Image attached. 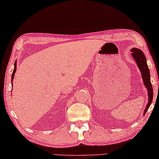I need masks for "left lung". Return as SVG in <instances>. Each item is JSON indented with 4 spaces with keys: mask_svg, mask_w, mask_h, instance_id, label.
Masks as SVG:
<instances>
[{
    "mask_svg": "<svg viewBox=\"0 0 159 159\" xmlns=\"http://www.w3.org/2000/svg\"><path fill=\"white\" fill-rule=\"evenodd\" d=\"M131 52H132L131 55H132L133 58L136 60L138 66H139L140 72H141L143 82H144L146 88L148 91L149 101L144 112L146 113L147 111L148 110L149 106L151 105L152 99H153V89H152V83L150 81V73H149V68L148 66V64H147V59L144 53L140 49L138 48L131 49Z\"/></svg>",
    "mask_w": 159,
    "mask_h": 159,
    "instance_id": "8db88e82",
    "label": "left lung"
}]
</instances>
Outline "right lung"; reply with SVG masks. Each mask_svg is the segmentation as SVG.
<instances>
[{
    "instance_id": "1",
    "label": "right lung",
    "mask_w": 159,
    "mask_h": 159,
    "mask_svg": "<svg viewBox=\"0 0 159 159\" xmlns=\"http://www.w3.org/2000/svg\"><path fill=\"white\" fill-rule=\"evenodd\" d=\"M16 61H15V63H14V71L12 73V75H11V82H12V80L14 79V74H15V72H16Z\"/></svg>"
}]
</instances>
